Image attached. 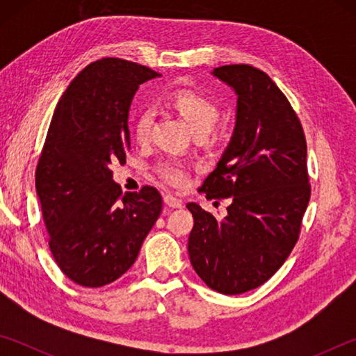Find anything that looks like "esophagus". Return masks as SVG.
I'll return each mask as SVG.
<instances>
[{"instance_id": "34e87169", "label": "esophagus", "mask_w": 356, "mask_h": 356, "mask_svg": "<svg viewBox=\"0 0 356 356\" xmlns=\"http://www.w3.org/2000/svg\"><path fill=\"white\" fill-rule=\"evenodd\" d=\"M165 204L171 209H182L184 202L172 195H165Z\"/></svg>"}]
</instances>
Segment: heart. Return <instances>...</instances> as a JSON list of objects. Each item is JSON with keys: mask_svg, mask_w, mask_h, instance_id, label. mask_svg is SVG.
Returning <instances> with one entry per match:
<instances>
[{"mask_svg": "<svg viewBox=\"0 0 356 356\" xmlns=\"http://www.w3.org/2000/svg\"><path fill=\"white\" fill-rule=\"evenodd\" d=\"M168 102L190 124L195 134L212 130L220 118V108L213 99L191 88H179L168 95ZM154 125V113L150 108H143L134 119V136L138 143H147ZM159 176L172 186H182L188 180V170L177 160H165L156 166Z\"/></svg>", "mask_w": 356, "mask_h": 356, "instance_id": "obj_1", "label": "heart"}]
</instances>
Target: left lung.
<instances>
[{"instance_id": "1", "label": "left lung", "mask_w": 356, "mask_h": 356, "mask_svg": "<svg viewBox=\"0 0 356 356\" xmlns=\"http://www.w3.org/2000/svg\"><path fill=\"white\" fill-rule=\"evenodd\" d=\"M213 75L236 89L232 140L204 180L209 200H231L225 218L188 202V237L197 276L225 295L262 286L278 272L300 237L311 184L306 138L297 113L265 72L248 64L221 65Z\"/></svg>"}]
</instances>
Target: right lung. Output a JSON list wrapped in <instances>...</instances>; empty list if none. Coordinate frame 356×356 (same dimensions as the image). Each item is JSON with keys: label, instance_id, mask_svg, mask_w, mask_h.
Masks as SVG:
<instances>
[{"label": "right lung", "instance_id": "obj_1", "mask_svg": "<svg viewBox=\"0 0 356 356\" xmlns=\"http://www.w3.org/2000/svg\"><path fill=\"white\" fill-rule=\"evenodd\" d=\"M160 76L146 65L102 58L65 89L35 166V190L48 245L76 284L100 287L135 264L161 213L155 186L127 193L113 182V165L130 150L129 108L140 84Z\"/></svg>", "mask_w": 356, "mask_h": 356}]
</instances>
